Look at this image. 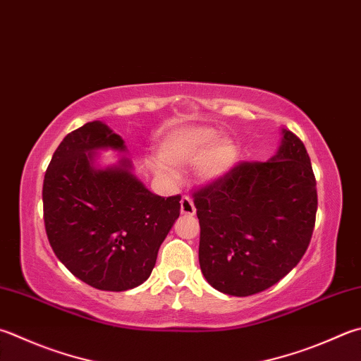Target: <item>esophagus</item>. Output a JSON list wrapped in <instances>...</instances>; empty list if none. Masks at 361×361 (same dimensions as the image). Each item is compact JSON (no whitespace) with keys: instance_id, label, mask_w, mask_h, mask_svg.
Listing matches in <instances>:
<instances>
[{"instance_id":"1","label":"esophagus","mask_w":361,"mask_h":361,"mask_svg":"<svg viewBox=\"0 0 361 361\" xmlns=\"http://www.w3.org/2000/svg\"><path fill=\"white\" fill-rule=\"evenodd\" d=\"M180 214L185 216H193L196 214L195 204H193L192 198H188V196H183V198L180 200Z\"/></svg>"}]
</instances>
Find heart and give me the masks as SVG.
Listing matches in <instances>:
<instances>
[{
	"label": "heart",
	"mask_w": 361,
	"mask_h": 361,
	"mask_svg": "<svg viewBox=\"0 0 361 361\" xmlns=\"http://www.w3.org/2000/svg\"><path fill=\"white\" fill-rule=\"evenodd\" d=\"M161 163L155 171L169 174V166L192 165L204 182H216L233 171L239 161V147L229 137L216 138V130L206 126H182L169 130L159 145Z\"/></svg>",
	"instance_id": "obj_1"
}]
</instances>
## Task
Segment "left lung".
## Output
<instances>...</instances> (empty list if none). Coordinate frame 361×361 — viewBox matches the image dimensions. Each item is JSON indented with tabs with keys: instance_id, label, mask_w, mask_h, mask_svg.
I'll return each instance as SVG.
<instances>
[{
	"instance_id": "obj_1",
	"label": "left lung",
	"mask_w": 361,
	"mask_h": 361,
	"mask_svg": "<svg viewBox=\"0 0 361 361\" xmlns=\"http://www.w3.org/2000/svg\"><path fill=\"white\" fill-rule=\"evenodd\" d=\"M200 265L210 286L247 297L269 289L300 262L314 229L317 192L310 155L283 128L267 161L240 163L195 193Z\"/></svg>"
}]
</instances>
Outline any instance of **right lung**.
Listing matches in <instances>:
<instances>
[{"mask_svg":"<svg viewBox=\"0 0 361 361\" xmlns=\"http://www.w3.org/2000/svg\"><path fill=\"white\" fill-rule=\"evenodd\" d=\"M127 154L105 122L71 132L54 151L44 179V221L58 259L78 280L100 290H128L145 283L161 242L179 219L180 196L147 190L121 155L102 165L100 152Z\"/></svg>","mask_w":361,"mask_h":361,"instance_id":"obj_1","label":"right lung"}]
</instances>
